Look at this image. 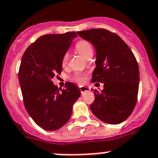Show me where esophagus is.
Listing matches in <instances>:
<instances>
[{"mask_svg":"<svg viewBox=\"0 0 158 158\" xmlns=\"http://www.w3.org/2000/svg\"><path fill=\"white\" fill-rule=\"evenodd\" d=\"M79 90L82 93H83L84 91H87V90H90V88L87 87H84V86H80L79 87Z\"/></svg>","mask_w":158,"mask_h":158,"instance_id":"1","label":"esophagus"}]
</instances>
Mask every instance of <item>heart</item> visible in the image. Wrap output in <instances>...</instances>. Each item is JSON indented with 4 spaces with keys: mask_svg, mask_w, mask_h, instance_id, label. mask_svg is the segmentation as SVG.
Returning <instances> with one entry per match:
<instances>
[{
    "mask_svg": "<svg viewBox=\"0 0 158 158\" xmlns=\"http://www.w3.org/2000/svg\"><path fill=\"white\" fill-rule=\"evenodd\" d=\"M75 48L77 50L78 52L79 53L80 55L85 57V58L87 59L90 55L93 54V48L92 46L90 45V44L89 42L86 40H80L79 41L76 45H75ZM68 55L65 54L63 57L62 60V63L63 64H66L67 62H68ZM74 79L75 80L78 81L79 83H83L85 81V76L83 75V74L81 73H76L74 76Z\"/></svg>",
    "mask_w": 158,
    "mask_h": 158,
    "instance_id": "obj_1",
    "label": "heart"
}]
</instances>
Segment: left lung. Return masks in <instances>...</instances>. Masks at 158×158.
Listing matches in <instances>:
<instances>
[{
    "label": "left lung",
    "mask_w": 158,
    "mask_h": 158,
    "mask_svg": "<svg viewBox=\"0 0 158 158\" xmlns=\"http://www.w3.org/2000/svg\"><path fill=\"white\" fill-rule=\"evenodd\" d=\"M96 51L91 81L103 83V90H94L92 113L106 123H123L131 114L137 102L139 68L128 45L117 34L103 28L77 31Z\"/></svg>",
    "instance_id": "1"
}]
</instances>
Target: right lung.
<instances>
[{
	"instance_id": "1",
	"label": "right lung",
	"mask_w": 158,
	"mask_h": 158,
	"mask_svg": "<svg viewBox=\"0 0 158 158\" xmlns=\"http://www.w3.org/2000/svg\"><path fill=\"white\" fill-rule=\"evenodd\" d=\"M77 34H48L38 38L26 49L19 70L24 104L30 117L45 130L61 128L69 121L73 105L81 93L68 82L59 89L52 79L62 71V60Z\"/></svg>"
}]
</instances>
